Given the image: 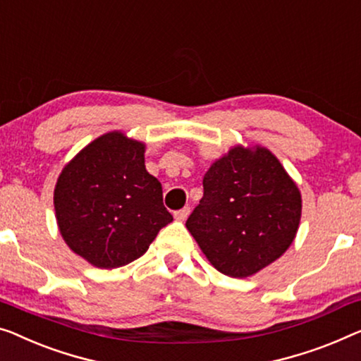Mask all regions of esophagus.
<instances>
[{"label":"esophagus","instance_id":"34e87169","mask_svg":"<svg viewBox=\"0 0 361 361\" xmlns=\"http://www.w3.org/2000/svg\"><path fill=\"white\" fill-rule=\"evenodd\" d=\"M190 212H191L190 207H183V209H180V211H176L173 215L178 222H185V220L188 219V215H190Z\"/></svg>","mask_w":361,"mask_h":361}]
</instances>
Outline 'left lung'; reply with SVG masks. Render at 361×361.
I'll list each match as a JSON object with an SVG mask.
<instances>
[{"instance_id":"obj_1","label":"left lung","mask_w":361,"mask_h":361,"mask_svg":"<svg viewBox=\"0 0 361 361\" xmlns=\"http://www.w3.org/2000/svg\"><path fill=\"white\" fill-rule=\"evenodd\" d=\"M186 228L219 272L255 276L293 243L301 195L271 150L235 146L209 166Z\"/></svg>"}]
</instances>
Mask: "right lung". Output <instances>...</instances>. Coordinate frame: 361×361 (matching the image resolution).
<instances>
[{"instance_id":"obj_1","label":"right lung","mask_w":361,"mask_h":361,"mask_svg":"<svg viewBox=\"0 0 361 361\" xmlns=\"http://www.w3.org/2000/svg\"><path fill=\"white\" fill-rule=\"evenodd\" d=\"M146 144L111 131L94 139L58 176L53 204L66 245L100 269L126 266L173 217L144 164Z\"/></svg>"}]
</instances>
